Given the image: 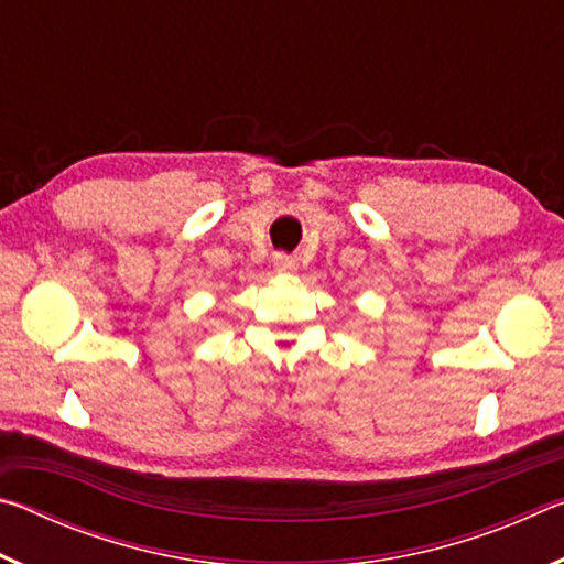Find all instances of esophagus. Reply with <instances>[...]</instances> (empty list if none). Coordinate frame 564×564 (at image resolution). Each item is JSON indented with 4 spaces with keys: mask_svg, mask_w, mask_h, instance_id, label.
<instances>
[{
    "mask_svg": "<svg viewBox=\"0 0 564 564\" xmlns=\"http://www.w3.org/2000/svg\"><path fill=\"white\" fill-rule=\"evenodd\" d=\"M273 269H275V273L289 275V273H293L295 269H299V263H295V259H293V256H289V253H275L273 256Z\"/></svg>",
    "mask_w": 564,
    "mask_h": 564,
    "instance_id": "1",
    "label": "esophagus"
}]
</instances>
